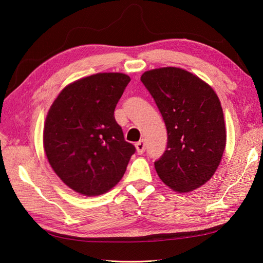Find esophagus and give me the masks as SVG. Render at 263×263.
<instances>
[{"instance_id": "1", "label": "esophagus", "mask_w": 263, "mask_h": 263, "mask_svg": "<svg viewBox=\"0 0 263 263\" xmlns=\"http://www.w3.org/2000/svg\"><path fill=\"white\" fill-rule=\"evenodd\" d=\"M136 149H137V153L139 154V155H141V154H144L145 153V149H146V142H145V140H139L138 142H136Z\"/></svg>"}]
</instances>
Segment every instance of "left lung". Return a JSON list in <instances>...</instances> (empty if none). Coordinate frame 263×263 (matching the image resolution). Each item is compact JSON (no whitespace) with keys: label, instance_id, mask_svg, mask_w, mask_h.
<instances>
[{"label":"left lung","instance_id":"8db88e82","mask_svg":"<svg viewBox=\"0 0 263 263\" xmlns=\"http://www.w3.org/2000/svg\"><path fill=\"white\" fill-rule=\"evenodd\" d=\"M164 121L168 144L155 168L163 183L179 193L208 182L226 146L219 99L200 78L181 68L146 71L140 78Z\"/></svg>","mask_w":263,"mask_h":263}]
</instances>
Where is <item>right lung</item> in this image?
Returning a JSON list of instances; mask_svg holds the SVG:
<instances>
[{"label":"right lung","mask_w":263,"mask_h":263,"mask_svg":"<svg viewBox=\"0 0 263 263\" xmlns=\"http://www.w3.org/2000/svg\"><path fill=\"white\" fill-rule=\"evenodd\" d=\"M130 78L97 73L67 85L46 117L44 148L55 174L76 192L97 196L121 181L136 148L114 110Z\"/></svg>","instance_id":"1"}]
</instances>
